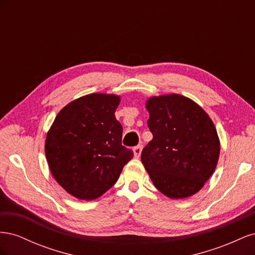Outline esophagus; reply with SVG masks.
<instances>
[{
  "mask_svg": "<svg viewBox=\"0 0 255 255\" xmlns=\"http://www.w3.org/2000/svg\"><path fill=\"white\" fill-rule=\"evenodd\" d=\"M141 150H142V146H141V145H137V146H135V148H133L134 156H135L136 158H138V157L140 156V154H141Z\"/></svg>",
  "mask_w": 255,
  "mask_h": 255,
  "instance_id": "obj_1",
  "label": "esophagus"
}]
</instances>
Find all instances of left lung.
Instances as JSON below:
<instances>
[{
  "label": "left lung",
  "instance_id": "1",
  "mask_svg": "<svg viewBox=\"0 0 255 255\" xmlns=\"http://www.w3.org/2000/svg\"><path fill=\"white\" fill-rule=\"evenodd\" d=\"M145 109L153 139L142 150L141 161L154 186L170 199L197 194L214 173L220 154L210 116L177 94L151 97Z\"/></svg>",
  "mask_w": 255,
  "mask_h": 255
}]
</instances>
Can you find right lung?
<instances>
[{"instance_id":"1","label":"right lung","mask_w":255,"mask_h":255,"mask_svg":"<svg viewBox=\"0 0 255 255\" xmlns=\"http://www.w3.org/2000/svg\"><path fill=\"white\" fill-rule=\"evenodd\" d=\"M120 96L90 94L60 110L45 138L50 171L68 194L95 200L111 189L133 151L121 144Z\"/></svg>"}]
</instances>
